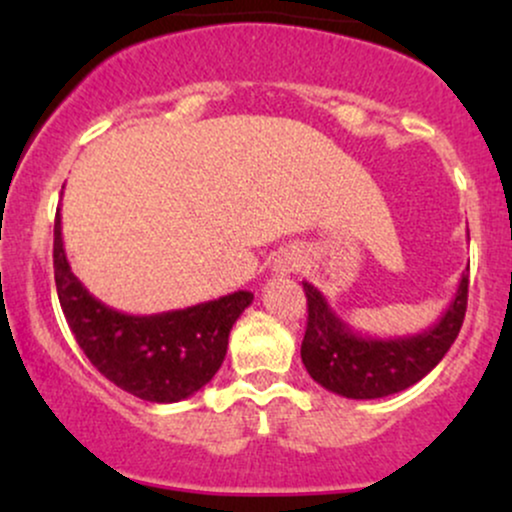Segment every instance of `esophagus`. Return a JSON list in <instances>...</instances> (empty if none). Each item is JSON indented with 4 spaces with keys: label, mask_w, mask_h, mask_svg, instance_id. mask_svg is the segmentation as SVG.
I'll return each instance as SVG.
<instances>
[{
    "label": "esophagus",
    "mask_w": 512,
    "mask_h": 512,
    "mask_svg": "<svg viewBox=\"0 0 512 512\" xmlns=\"http://www.w3.org/2000/svg\"><path fill=\"white\" fill-rule=\"evenodd\" d=\"M301 267H303L301 255H296V252H291V250H284V252H281V255L274 260V272L281 274V276L298 272V269H301Z\"/></svg>",
    "instance_id": "34e87169"
}]
</instances>
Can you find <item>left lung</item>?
<instances>
[{
	"label": "left lung",
	"instance_id": "left-lung-1",
	"mask_svg": "<svg viewBox=\"0 0 512 512\" xmlns=\"http://www.w3.org/2000/svg\"><path fill=\"white\" fill-rule=\"evenodd\" d=\"M469 272V267H467ZM462 274L455 298L440 320L409 337H368L339 317L313 284L303 281L308 327L301 344L303 366L315 383L349 399H378L419 383L438 366L460 334L467 310L469 276Z\"/></svg>",
	"mask_w": 512,
	"mask_h": 512
}]
</instances>
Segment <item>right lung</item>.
Masks as SVG:
<instances>
[{
    "label": "right lung",
    "instance_id": "1",
    "mask_svg": "<svg viewBox=\"0 0 512 512\" xmlns=\"http://www.w3.org/2000/svg\"><path fill=\"white\" fill-rule=\"evenodd\" d=\"M52 262L62 313L88 361L110 383L144 402H180L202 390L226 358L233 325L255 298L250 291H236L158 315H127L108 308L69 267L60 209Z\"/></svg>",
    "mask_w": 512,
    "mask_h": 512
}]
</instances>
